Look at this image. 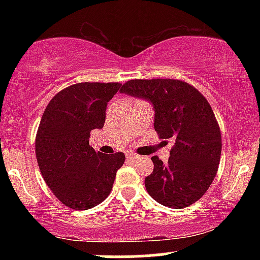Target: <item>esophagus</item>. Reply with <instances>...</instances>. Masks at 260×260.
Segmentation results:
<instances>
[{
    "instance_id": "1",
    "label": "esophagus",
    "mask_w": 260,
    "mask_h": 260,
    "mask_svg": "<svg viewBox=\"0 0 260 260\" xmlns=\"http://www.w3.org/2000/svg\"><path fill=\"white\" fill-rule=\"evenodd\" d=\"M126 156H127L128 160H136V159H138V157H139L138 155L134 154V153H127Z\"/></svg>"
}]
</instances>
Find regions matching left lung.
<instances>
[{
	"label": "left lung",
	"instance_id": "1",
	"mask_svg": "<svg viewBox=\"0 0 260 260\" xmlns=\"http://www.w3.org/2000/svg\"><path fill=\"white\" fill-rule=\"evenodd\" d=\"M121 92L151 103L155 131L174 142L168 164L151 157L154 170L145 177L149 196L172 209L199 201L215 178L221 155V133L208 100L177 79H132Z\"/></svg>",
	"mask_w": 260,
	"mask_h": 260
}]
</instances>
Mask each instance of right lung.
Here are the masks:
<instances>
[{
    "label": "right lung",
    "mask_w": 260,
    "mask_h": 260,
    "mask_svg": "<svg viewBox=\"0 0 260 260\" xmlns=\"http://www.w3.org/2000/svg\"><path fill=\"white\" fill-rule=\"evenodd\" d=\"M120 83H78L52 98L39 124L35 153L45 182L74 210L100 204L112 189L123 153L105 155L89 145L92 129L104 127L107 103Z\"/></svg>",
    "instance_id": "1"
}]
</instances>
